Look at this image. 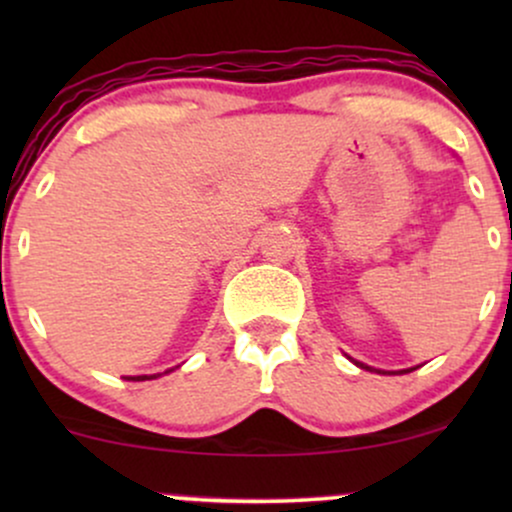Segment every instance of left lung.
<instances>
[{"mask_svg":"<svg viewBox=\"0 0 512 512\" xmlns=\"http://www.w3.org/2000/svg\"><path fill=\"white\" fill-rule=\"evenodd\" d=\"M356 366H361V368H366V370H373V368H368V366H363V363H356ZM409 370H414V368H409ZM409 370H399V373H409ZM392 375V373H390Z\"/></svg>","mask_w":512,"mask_h":512,"instance_id":"8db88e82","label":"left lung"}]
</instances>
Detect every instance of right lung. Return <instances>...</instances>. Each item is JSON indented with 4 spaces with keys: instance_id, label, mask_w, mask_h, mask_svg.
<instances>
[{
    "instance_id": "obj_1",
    "label": "right lung",
    "mask_w": 512,
    "mask_h": 512,
    "mask_svg": "<svg viewBox=\"0 0 512 512\" xmlns=\"http://www.w3.org/2000/svg\"><path fill=\"white\" fill-rule=\"evenodd\" d=\"M156 375H137V378H129V380H154Z\"/></svg>"
}]
</instances>
